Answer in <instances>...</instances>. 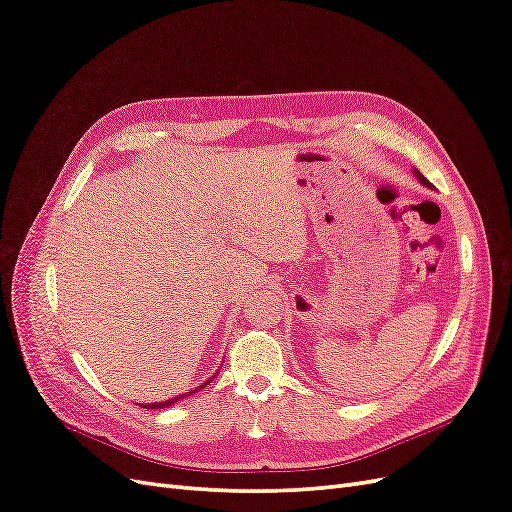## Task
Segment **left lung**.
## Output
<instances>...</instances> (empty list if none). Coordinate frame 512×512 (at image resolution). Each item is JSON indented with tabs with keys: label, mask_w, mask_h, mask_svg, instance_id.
Returning a JSON list of instances; mask_svg holds the SVG:
<instances>
[{
	"label": "left lung",
	"mask_w": 512,
	"mask_h": 512,
	"mask_svg": "<svg viewBox=\"0 0 512 512\" xmlns=\"http://www.w3.org/2000/svg\"><path fill=\"white\" fill-rule=\"evenodd\" d=\"M414 175H416V179H418V181H421L423 185H427V188H431V183H429V181H427V179H425V177H423L421 173H418V170H414Z\"/></svg>",
	"instance_id": "1"
}]
</instances>
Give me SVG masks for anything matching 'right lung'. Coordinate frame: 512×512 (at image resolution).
Returning a JSON list of instances; mask_svg holds the SVG:
<instances>
[{
  "label": "right lung",
  "instance_id": "add662e5",
  "mask_svg": "<svg viewBox=\"0 0 512 512\" xmlns=\"http://www.w3.org/2000/svg\"><path fill=\"white\" fill-rule=\"evenodd\" d=\"M211 382V378L207 380V382H203L200 386H196L194 391H188V393H181V395H177V397H173V399H166V401H153V404H141L143 408H147V410H162V408H168V406H173V404H177V401H181V399H185V397H190L192 393H196V391H200L203 389L205 384H209Z\"/></svg>",
  "mask_w": 512,
  "mask_h": 512
}]
</instances>
